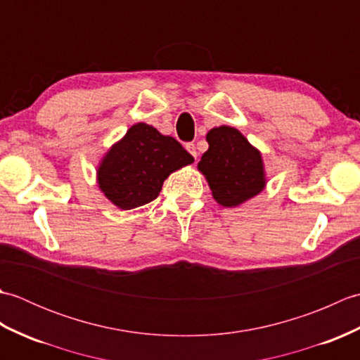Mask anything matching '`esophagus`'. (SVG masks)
Masks as SVG:
<instances>
[{
    "label": "esophagus",
    "mask_w": 360,
    "mask_h": 360,
    "mask_svg": "<svg viewBox=\"0 0 360 360\" xmlns=\"http://www.w3.org/2000/svg\"><path fill=\"white\" fill-rule=\"evenodd\" d=\"M186 148H187V151L190 153V155H192L193 158H196L198 156V151H196V145L193 143V142H188V143H186Z\"/></svg>",
    "instance_id": "34e87169"
}]
</instances>
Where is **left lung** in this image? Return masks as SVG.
Returning <instances> with one entry per match:
<instances>
[{
    "label": "left lung",
    "instance_id": "obj_1",
    "mask_svg": "<svg viewBox=\"0 0 360 360\" xmlns=\"http://www.w3.org/2000/svg\"><path fill=\"white\" fill-rule=\"evenodd\" d=\"M205 139L209 150L198 168L218 204L235 207L262 192L266 186L262 155L238 129L226 125L213 128Z\"/></svg>",
    "mask_w": 360,
    "mask_h": 360
}]
</instances>
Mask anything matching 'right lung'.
Returning a JSON list of instances; mask_svg holds the SVG:
<instances>
[{"label": "right lung", "mask_w": 360, "mask_h": 360, "mask_svg": "<svg viewBox=\"0 0 360 360\" xmlns=\"http://www.w3.org/2000/svg\"><path fill=\"white\" fill-rule=\"evenodd\" d=\"M193 160L173 137L136 124L106 153L97 170L98 187L119 209L129 210L156 200L168 174Z\"/></svg>", "instance_id": "add662e5"}]
</instances>
